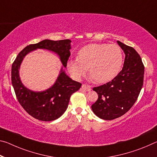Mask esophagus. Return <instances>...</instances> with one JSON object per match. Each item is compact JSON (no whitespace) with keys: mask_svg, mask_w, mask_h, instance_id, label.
I'll list each match as a JSON object with an SVG mask.
<instances>
[{"mask_svg":"<svg viewBox=\"0 0 157 157\" xmlns=\"http://www.w3.org/2000/svg\"><path fill=\"white\" fill-rule=\"evenodd\" d=\"M82 89H83L84 91H91V86L88 85V84H83L82 85Z\"/></svg>","mask_w":157,"mask_h":157,"instance_id":"esophagus-1","label":"esophagus"}]
</instances>
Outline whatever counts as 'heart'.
<instances>
[{"instance_id": "1", "label": "heart", "mask_w": 157, "mask_h": 157, "mask_svg": "<svg viewBox=\"0 0 157 157\" xmlns=\"http://www.w3.org/2000/svg\"><path fill=\"white\" fill-rule=\"evenodd\" d=\"M123 61V52L117 44H90L78 52V59L68 60L67 68L75 78H81L88 69L94 81L105 83L117 75Z\"/></svg>"}]
</instances>
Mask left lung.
<instances>
[{
  "mask_svg": "<svg viewBox=\"0 0 157 157\" xmlns=\"http://www.w3.org/2000/svg\"><path fill=\"white\" fill-rule=\"evenodd\" d=\"M117 43L125 54L122 70L112 81L93 88L98 98L91 109L97 117L105 120L118 118L127 113L143 85L145 67L140 55L133 47L120 41Z\"/></svg>",
  "mask_w": 157,
  "mask_h": 157,
  "instance_id": "obj_1",
  "label": "left lung"
}]
</instances>
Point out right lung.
Wrapping results in <instances>:
<instances>
[{
    "label": "right lung",
    "mask_w": 157,
    "mask_h": 157,
    "mask_svg": "<svg viewBox=\"0 0 157 157\" xmlns=\"http://www.w3.org/2000/svg\"><path fill=\"white\" fill-rule=\"evenodd\" d=\"M71 40L54 41L44 40L36 44L26 46L19 52L12 66V84L19 103L27 113L38 120L49 121L58 119L68 108L72 94L78 91L82 84L74 81L67 75L63 68L53 86L43 91H33L21 83L19 70L24 56L37 49H46L55 52L60 57L64 68L71 56Z\"/></svg>",
    "instance_id": "obj_1"
}]
</instances>
